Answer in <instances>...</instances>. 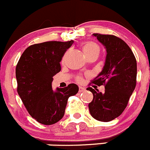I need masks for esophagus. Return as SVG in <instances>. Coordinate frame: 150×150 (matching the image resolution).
I'll return each mask as SVG.
<instances>
[{
  "label": "esophagus",
  "instance_id": "esophagus-1",
  "mask_svg": "<svg viewBox=\"0 0 150 150\" xmlns=\"http://www.w3.org/2000/svg\"><path fill=\"white\" fill-rule=\"evenodd\" d=\"M85 89H85L84 87H82V86H79V92H84Z\"/></svg>",
  "mask_w": 150,
  "mask_h": 150
}]
</instances>
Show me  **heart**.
<instances>
[{
    "mask_svg": "<svg viewBox=\"0 0 150 150\" xmlns=\"http://www.w3.org/2000/svg\"><path fill=\"white\" fill-rule=\"evenodd\" d=\"M82 50L86 55L91 54L93 52H99L100 51V47L97 43L93 41H87L85 42L82 44ZM78 81H81V78H78Z\"/></svg>",
    "mask_w": 150,
    "mask_h": 150,
    "instance_id": "b5f03b06",
    "label": "heart"
}]
</instances>
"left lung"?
<instances>
[{"mask_svg": "<svg viewBox=\"0 0 150 150\" xmlns=\"http://www.w3.org/2000/svg\"><path fill=\"white\" fill-rule=\"evenodd\" d=\"M107 50L104 67L92 81L104 85V93L88 87L93 94L89 103L91 115L95 119L108 122L121 115L127 107L136 86L137 62L131 49L119 38L112 35L94 33Z\"/></svg>", "mask_w": 150, "mask_h": 150, "instance_id": "obj_1", "label": "left lung"}]
</instances>
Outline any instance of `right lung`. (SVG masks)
<instances>
[{
	"label": "right lung",
	"instance_id": "add662e5",
	"mask_svg": "<svg viewBox=\"0 0 150 150\" xmlns=\"http://www.w3.org/2000/svg\"><path fill=\"white\" fill-rule=\"evenodd\" d=\"M73 42L47 41L29 46L16 66L18 95L29 115L44 125L59 121L68 98L78 92L75 83L56 91L52 89V77L61 71L60 62Z\"/></svg>",
	"mask_w": 150,
	"mask_h": 150
}]
</instances>
